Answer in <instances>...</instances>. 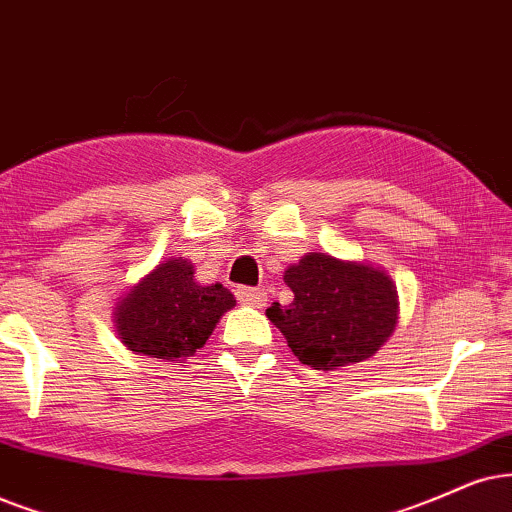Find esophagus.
Segmentation results:
<instances>
[{"instance_id": "34e87169", "label": "esophagus", "mask_w": 512, "mask_h": 512, "mask_svg": "<svg viewBox=\"0 0 512 512\" xmlns=\"http://www.w3.org/2000/svg\"><path fill=\"white\" fill-rule=\"evenodd\" d=\"M236 297L241 300V304H248V307L262 309L264 304H267V295H264L262 290H257V288H238Z\"/></svg>"}]
</instances>
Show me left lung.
Returning a JSON list of instances; mask_svg holds the SVG:
<instances>
[{
  "label": "left lung",
  "instance_id": "left-lung-1",
  "mask_svg": "<svg viewBox=\"0 0 512 512\" xmlns=\"http://www.w3.org/2000/svg\"><path fill=\"white\" fill-rule=\"evenodd\" d=\"M286 283L293 302H274L267 316L316 371L373 357L397 326V290L380 269L309 252L288 267Z\"/></svg>",
  "mask_w": 512,
  "mask_h": 512
}]
</instances>
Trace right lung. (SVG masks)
I'll return each mask as SVG.
<instances>
[{
  "label": "right lung",
  "mask_w": 512,
  "mask_h": 512,
  "mask_svg": "<svg viewBox=\"0 0 512 512\" xmlns=\"http://www.w3.org/2000/svg\"><path fill=\"white\" fill-rule=\"evenodd\" d=\"M234 304V295L219 283L198 286L186 260H167L118 304L115 323L132 352L184 361L208 342Z\"/></svg>",
  "instance_id": "right-lung-1"
}]
</instances>
